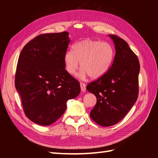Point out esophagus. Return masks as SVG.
Masks as SVG:
<instances>
[{"label": "esophagus", "mask_w": 158, "mask_h": 158, "mask_svg": "<svg viewBox=\"0 0 158 158\" xmlns=\"http://www.w3.org/2000/svg\"><path fill=\"white\" fill-rule=\"evenodd\" d=\"M80 87H81V90L82 92H85V84L83 82H80Z\"/></svg>", "instance_id": "esophagus-1"}]
</instances>
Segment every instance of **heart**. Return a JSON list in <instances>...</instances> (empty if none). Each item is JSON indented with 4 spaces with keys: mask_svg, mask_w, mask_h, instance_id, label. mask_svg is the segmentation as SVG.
Here are the masks:
<instances>
[{
    "mask_svg": "<svg viewBox=\"0 0 158 158\" xmlns=\"http://www.w3.org/2000/svg\"><path fill=\"white\" fill-rule=\"evenodd\" d=\"M73 51H68L64 55V64L68 73L74 75L80 66L81 76L88 75L97 79L106 74L111 68L114 57L113 47L107 42L85 40L73 47Z\"/></svg>",
    "mask_w": 158,
    "mask_h": 158,
    "instance_id": "obj_1",
    "label": "heart"
}]
</instances>
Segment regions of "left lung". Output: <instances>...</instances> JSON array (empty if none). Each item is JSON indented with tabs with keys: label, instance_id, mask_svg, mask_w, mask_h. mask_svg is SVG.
<instances>
[{
	"label": "left lung",
	"instance_id": "left-lung-1",
	"mask_svg": "<svg viewBox=\"0 0 158 158\" xmlns=\"http://www.w3.org/2000/svg\"><path fill=\"white\" fill-rule=\"evenodd\" d=\"M115 47V55L107 73L87 85L97 103L90 117L99 125L110 127L125 117L138 95L139 60L127 43L115 35H109Z\"/></svg>",
	"mask_w": 158,
	"mask_h": 158
}]
</instances>
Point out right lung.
I'll return each mask as SVG.
<instances>
[{
  "mask_svg": "<svg viewBox=\"0 0 158 158\" xmlns=\"http://www.w3.org/2000/svg\"><path fill=\"white\" fill-rule=\"evenodd\" d=\"M69 32L45 33L23 47L17 64L15 87L26 116L48 126L63 115L66 102L80 92L78 81L65 70Z\"/></svg>",
  "mask_w": 158,
  "mask_h": 158,
  "instance_id": "1",
  "label": "right lung"
}]
</instances>
